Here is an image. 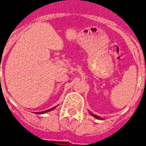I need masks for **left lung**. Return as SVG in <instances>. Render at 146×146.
Instances as JSON below:
<instances>
[{
    "mask_svg": "<svg viewBox=\"0 0 146 146\" xmlns=\"http://www.w3.org/2000/svg\"><path fill=\"white\" fill-rule=\"evenodd\" d=\"M90 114H91L92 116H93L94 117H96V119H99V120H102V118L99 117H98V116L96 115V114H94V113H90Z\"/></svg>",
    "mask_w": 146,
    "mask_h": 146,
    "instance_id": "1",
    "label": "left lung"
}]
</instances>
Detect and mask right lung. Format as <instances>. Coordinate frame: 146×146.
<instances>
[{"label": "right lung", "instance_id": "right-lung-1", "mask_svg": "<svg viewBox=\"0 0 146 146\" xmlns=\"http://www.w3.org/2000/svg\"><path fill=\"white\" fill-rule=\"evenodd\" d=\"M56 107H54V108H50V109H48V110H46V111H41V112H38V113H38V114H42V113H47V112H48V111H52V110H54V109Z\"/></svg>", "mask_w": 146, "mask_h": 146}]
</instances>
